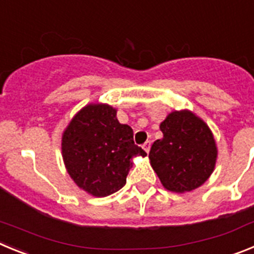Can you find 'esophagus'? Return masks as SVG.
<instances>
[{
    "mask_svg": "<svg viewBox=\"0 0 254 254\" xmlns=\"http://www.w3.org/2000/svg\"><path fill=\"white\" fill-rule=\"evenodd\" d=\"M150 145H151V142H150V141H146V142L142 145V149L145 150L146 152H149L150 151Z\"/></svg>",
    "mask_w": 254,
    "mask_h": 254,
    "instance_id": "1",
    "label": "esophagus"
}]
</instances>
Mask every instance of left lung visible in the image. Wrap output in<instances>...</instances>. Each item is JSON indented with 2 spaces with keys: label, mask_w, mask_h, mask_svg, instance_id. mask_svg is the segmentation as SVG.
<instances>
[{
  "label": "left lung",
  "mask_w": 254,
  "mask_h": 254,
  "mask_svg": "<svg viewBox=\"0 0 254 254\" xmlns=\"http://www.w3.org/2000/svg\"><path fill=\"white\" fill-rule=\"evenodd\" d=\"M163 138L152 143L149 158L161 185L172 192H190L214 172L217 149L208 126L190 111H176L160 123Z\"/></svg>",
  "instance_id": "1"
}]
</instances>
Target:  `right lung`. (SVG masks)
<instances>
[{
	"instance_id": "obj_1",
	"label": "right lung",
	"mask_w": 254,
	"mask_h": 254,
	"mask_svg": "<svg viewBox=\"0 0 254 254\" xmlns=\"http://www.w3.org/2000/svg\"><path fill=\"white\" fill-rule=\"evenodd\" d=\"M62 156L76 185L95 197L120 190L134 156L146 152L134 145L133 131L117 120L108 104H89L78 112L62 136Z\"/></svg>"
}]
</instances>
